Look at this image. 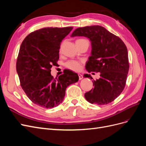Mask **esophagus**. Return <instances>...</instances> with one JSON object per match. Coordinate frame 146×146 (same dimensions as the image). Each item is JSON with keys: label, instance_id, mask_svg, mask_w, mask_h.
<instances>
[{"label": "esophagus", "instance_id": "34e87169", "mask_svg": "<svg viewBox=\"0 0 146 146\" xmlns=\"http://www.w3.org/2000/svg\"><path fill=\"white\" fill-rule=\"evenodd\" d=\"M78 78H79V80H82V79L83 78V76L80 74H78Z\"/></svg>", "mask_w": 146, "mask_h": 146}]
</instances>
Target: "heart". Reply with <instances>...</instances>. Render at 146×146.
<instances>
[{
    "label": "heart",
    "mask_w": 146,
    "mask_h": 146,
    "mask_svg": "<svg viewBox=\"0 0 146 146\" xmlns=\"http://www.w3.org/2000/svg\"><path fill=\"white\" fill-rule=\"evenodd\" d=\"M79 40H84V39H79L77 41ZM65 66L68 69L74 70V71H79L81 69L82 63L78 61L70 60L65 63Z\"/></svg>",
    "instance_id": "b5f03b06"
}]
</instances>
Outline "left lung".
<instances>
[{"label": "left lung", "mask_w": 146, "mask_h": 146, "mask_svg": "<svg viewBox=\"0 0 146 146\" xmlns=\"http://www.w3.org/2000/svg\"><path fill=\"white\" fill-rule=\"evenodd\" d=\"M85 36L91 41L92 52L85 66L88 72H100V78L93 82L94 88L85 98L92 104L107 105L121 94L129 70L128 51L122 39L100 25L75 30L71 36ZM84 77L92 78L90 74Z\"/></svg>", "instance_id": "obj_1"}]
</instances>
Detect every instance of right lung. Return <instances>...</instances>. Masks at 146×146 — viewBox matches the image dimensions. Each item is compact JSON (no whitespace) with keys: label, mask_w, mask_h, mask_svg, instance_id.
I'll return each mask as SVG.
<instances>
[{"label":"right lung","mask_w":146,"mask_h":146,"mask_svg":"<svg viewBox=\"0 0 146 146\" xmlns=\"http://www.w3.org/2000/svg\"><path fill=\"white\" fill-rule=\"evenodd\" d=\"M73 29L46 27L35 30L21 44L16 61L21 86L33 103L45 108L58 106L69 85L78 80L77 74L66 70L58 78L51 76V68L59 59L60 43Z\"/></svg>","instance_id":"add662e5"}]
</instances>
